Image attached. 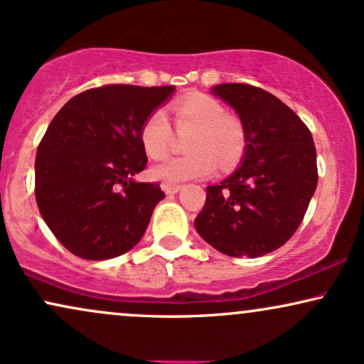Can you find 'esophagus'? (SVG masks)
Here are the masks:
<instances>
[{
  "label": "esophagus",
  "mask_w": 364,
  "mask_h": 364,
  "mask_svg": "<svg viewBox=\"0 0 364 364\" xmlns=\"http://www.w3.org/2000/svg\"><path fill=\"white\" fill-rule=\"evenodd\" d=\"M161 189L167 196H172V194H177L178 191L182 189V186H178V183H168V182H164L161 183Z\"/></svg>",
  "instance_id": "1"
}]
</instances>
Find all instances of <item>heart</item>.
Segmentation results:
<instances>
[{
  "mask_svg": "<svg viewBox=\"0 0 364 364\" xmlns=\"http://www.w3.org/2000/svg\"><path fill=\"white\" fill-rule=\"evenodd\" d=\"M177 132H191L186 150L191 154L173 156L150 168L155 181L168 183L209 177L216 168L230 170L243 159L246 132L240 121L231 118L221 102L208 96H192L172 107ZM140 143L154 160L164 159L172 143V128L164 111L156 109L140 127Z\"/></svg>",
  "mask_w": 364,
  "mask_h": 364,
  "instance_id": "b5f03b06",
  "label": "heart"
}]
</instances>
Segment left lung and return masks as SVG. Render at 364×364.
<instances>
[{"label": "left lung", "mask_w": 364, "mask_h": 364, "mask_svg": "<svg viewBox=\"0 0 364 364\" xmlns=\"http://www.w3.org/2000/svg\"><path fill=\"white\" fill-rule=\"evenodd\" d=\"M213 94L240 116L246 151L241 167L208 187L196 230L228 257H263L297 231L316 192L312 134L289 106L263 89L218 84Z\"/></svg>", "instance_id": "left-lung-1"}]
</instances>
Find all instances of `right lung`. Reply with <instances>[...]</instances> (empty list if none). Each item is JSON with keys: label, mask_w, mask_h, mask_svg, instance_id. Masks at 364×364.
<instances>
[{"label": "right lung", "mask_w": 364, "mask_h": 364, "mask_svg": "<svg viewBox=\"0 0 364 364\" xmlns=\"http://www.w3.org/2000/svg\"><path fill=\"white\" fill-rule=\"evenodd\" d=\"M173 91L129 84L89 89L48 124L35 159V199L75 257L116 258L145 235L165 194L159 183L133 181L148 161L140 127Z\"/></svg>", "instance_id": "obj_1"}]
</instances>
